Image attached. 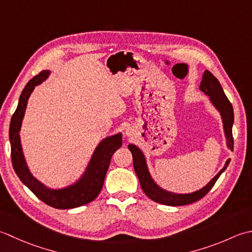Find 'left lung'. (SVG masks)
<instances>
[{
    "instance_id": "obj_1",
    "label": "left lung",
    "mask_w": 252,
    "mask_h": 252,
    "mask_svg": "<svg viewBox=\"0 0 252 252\" xmlns=\"http://www.w3.org/2000/svg\"><path fill=\"white\" fill-rule=\"evenodd\" d=\"M200 90H201L204 94L209 95V99L211 101L213 106L220 112V119L223 122V128L225 138H226V145L229 150H234V139H233V124H234V111L232 103H230L227 96L225 95L222 86L219 83V80L210 73L209 70H205L202 76L201 84H200ZM128 149L132 155V162H133V168L138 176V179L140 182V186L142 188L143 192L150 198L153 201L158 203L165 204V205H172V207H177V205H185L192 202L198 201L199 199L203 198L207 194L211 188L214 186L215 182L218 181L228 164L230 162V158L225 162L223 168L215 175L211 181H210L204 187H202L199 190L189 193H176L165 190V189L161 188L155 182L152 178L150 172L147 165L146 157L143 152L138 148L136 145L129 143Z\"/></svg>"
}]
</instances>
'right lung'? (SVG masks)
Masks as SVG:
<instances>
[{"label": "right lung", "mask_w": 252, "mask_h": 252, "mask_svg": "<svg viewBox=\"0 0 252 252\" xmlns=\"http://www.w3.org/2000/svg\"><path fill=\"white\" fill-rule=\"evenodd\" d=\"M51 71L42 70L28 84L19 96L17 109L9 124V142H11L12 163L15 173L41 201L55 209H73L89 203L97 197L103 186L107 168L110 166L113 153L122 147V133H115L101 140L94 151L90 161L78 181L63 188H50L35 178L27 165L20 142L19 131L25 116L28 99L34 87L48 78Z\"/></svg>", "instance_id": "add662e5"}]
</instances>
